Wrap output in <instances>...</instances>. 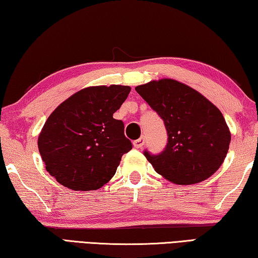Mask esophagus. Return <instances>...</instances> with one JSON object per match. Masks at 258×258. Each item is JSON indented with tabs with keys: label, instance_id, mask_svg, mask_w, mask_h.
Here are the masks:
<instances>
[{
	"label": "esophagus",
	"instance_id": "esophagus-1",
	"mask_svg": "<svg viewBox=\"0 0 258 258\" xmlns=\"http://www.w3.org/2000/svg\"><path fill=\"white\" fill-rule=\"evenodd\" d=\"M143 145H145V138H140L138 140H135V141L133 142V146H134V148H137V149L142 148Z\"/></svg>",
	"mask_w": 258,
	"mask_h": 258
}]
</instances>
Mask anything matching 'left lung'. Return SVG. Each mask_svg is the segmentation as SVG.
Here are the masks:
<instances>
[{"instance_id":"1","label":"left lung","mask_w":258,"mask_h":258,"mask_svg":"<svg viewBox=\"0 0 258 258\" xmlns=\"http://www.w3.org/2000/svg\"><path fill=\"white\" fill-rule=\"evenodd\" d=\"M135 91L158 113L167 145L158 155L145 151L155 171L175 184H195L215 173L228 154L231 133L222 112L198 91L169 78Z\"/></svg>"}]
</instances>
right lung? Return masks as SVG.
I'll list each match as a JSON object with an SVG mask.
<instances>
[{
    "label": "right lung",
    "mask_w": 258,
    "mask_h": 258,
    "mask_svg": "<svg viewBox=\"0 0 258 258\" xmlns=\"http://www.w3.org/2000/svg\"><path fill=\"white\" fill-rule=\"evenodd\" d=\"M130 86H91L55 108L38 137L46 171L75 191L98 190L115 175L121 156L132 149L124 123L112 117Z\"/></svg>",
    "instance_id": "obj_1"
}]
</instances>
